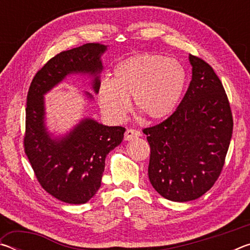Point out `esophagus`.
<instances>
[{
  "mask_svg": "<svg viewBox=\"0 0 250 250\" xmlns=\"http://www.w3.org/2000/svg\"><path fill=\"white\" fill-rule=\"evenodd\" d=\"M141 135L140 131L138 130H134V129H128L125 131V141H130V140H133L135 138H139Z\"/></svg>",
  "mask_w": 250,
  "mask_h": 250,
  "instance_id": "1",
  "label": "esophagus"
}]
</instances>
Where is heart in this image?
<instances>
[{"mask_svg": "<svg viewBox=\"0 0 250 250\" xmlns=\"http://www.w3.org/2000/svg\"><path fill=\"white\" fill-rule=\"evenodd\" d=\"M186 83L179 62L159 54H138L118 62L113 78L99 84L98 98L104 113L124 119L132 97L134 109L146 119L156 121L171 116L179 104Z\"/></svg>", "mask_w": 250, "mask_h": 250, "instance_id": "b5f03b06", "label": "heart"}]
</instances>
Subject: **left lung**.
<instances>
[{"label":"left lung","mask_w":250,"mask_h":250,"mask_svg":"<svg viewBox=\"0 0 250 250\" xmlns=\"http://www.w3.org/2000/svg\"><path fill=\"white\" fill-rule=\"evenodd\" d=\"M192 80L179 107L167 120L143 130L150 145L149 180L173 202L196 200L222 172L232 134L227 95L214 69L188 56Z\"/></svg>","instance_id":"1"}]
</instances>
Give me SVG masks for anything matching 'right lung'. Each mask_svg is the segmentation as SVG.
I'll use <instances>...</instances> for the list:
<instances>
[{"instance_id": "add662e5", "label": "right lung", "mask_w": 250, "mask_h": 250, "mask_svg": "<svg viewBox=\"0 0 250 250\" xmlns=\"http://www.w3.org/2000/svg\"><path fill=\"white\" fill-rule=\"evenodd\" d=\"M105 50L107 46L89 43L57 54L37 71L27 94L25 153L45 191L68 204H84L97 193L105 158L122 142L125 129L83 118L69 132L56 137L46 125L44 96L69 75L89 76L98 94ZM84 96L94 99L87 91Z\"/></svg>"}]
</instances>
